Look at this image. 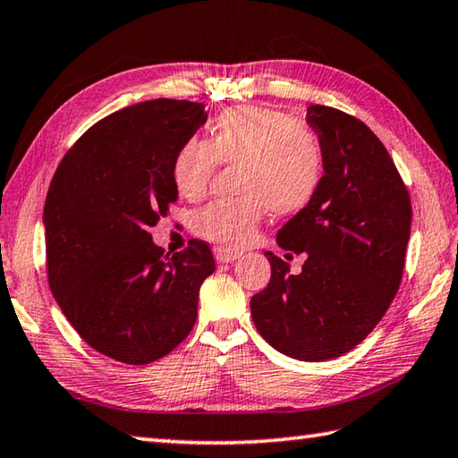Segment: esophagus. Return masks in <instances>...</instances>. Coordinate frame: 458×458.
<instances>
[{
    "label": "esophagus",
    "mask_w": 458,
    "mask_h": 458,
    "mask_svg": "<svg viewBox=\"0 0 458 458\" xmlns=\"http://www.w3.org/2000/svg\"><path fill=\"white\" fill-rule=\"evenodd\" d=\"M213 255H216L217 263H233V260H237L241 257L239 250H231L227 247H216L213 249Z\"/></svg>",
    "instance_id": "34e87169"
}]
</instances>
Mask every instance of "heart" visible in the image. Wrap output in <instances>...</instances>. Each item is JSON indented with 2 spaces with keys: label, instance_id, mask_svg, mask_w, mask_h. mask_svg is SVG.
Returning a JSON list of instances; mask_svg holds the SVG:
<instances>
[{
  "label": "heart",
  "instance_id": "1",
  "mask_svg": "<svg viewBox=\"0 0 458 458\" xmlns=\"http://www.w3.org/2000/svg\"><path fill=\"white\" fill-rule=\"evenodd\" d=\"M217 164L241 167L237 191L242 198L205 205L195 213L193 227L203 239L239 249L255 237L267 209L293 216L314 199L324 177V148L308 124L281 110L245 105L219 114L209 142L191 138L180 146L172 164L177 193L201 199Z\"/></svg>",
  "mask_w": 458,
  "mask_h": 458
}]
</instances>
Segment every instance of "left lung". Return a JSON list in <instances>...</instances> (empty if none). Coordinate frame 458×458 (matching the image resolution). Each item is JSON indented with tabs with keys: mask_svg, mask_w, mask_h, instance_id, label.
<instances>
[{
	"mask_svg": "<svg viewBox=\"0 0 458 458\" xmlns=\"http://www.w3.org/2000/svg\"><path fill=\"white\" fill-rule=\"evenodd\" d=\"M322 140L324 177L314 199L276 233L304 255L301 275L267 250L270 281L250 298L260 335L301 361L340 358L376 328L394 301L411 233V199L379 138L346 112L308 106Z\"/></svg>",
	"mask_w": 458,
	"mask_h": 458,
	"instance_id": "1",
	"label": "left lung"
}]
</instances>
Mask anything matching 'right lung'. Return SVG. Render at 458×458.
Masks as SVG:
<instances>
[{"mask_svg": "<svg viewBox=\"0 0 458 458\" xmlns=\"http://www.w3.org/2000/svg\"><path fill=\"white\" fill-rule=\"evenodd\" d=\"M205 120V105L190 100L123 108L89 128L51 180V293L81 338L116 361L142 366L188 338L216 270L208 242L191 239L170 257L150 235L177 201L174 157Z\"/></svg>", "mask_w": 458, "mask_h": 458, "instance_id": "add662e5", "label": "right lung"}]
</instances>
